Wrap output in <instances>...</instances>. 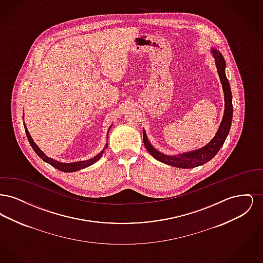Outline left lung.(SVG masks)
Masks as SVG:
<instances>
[{
    "mask_svg": "<svg viewBox=\"0 0 263 263\" xmlns=\"http://www.w3.org/2000/svg\"><path fill=\"white\" fill-rule=\"evenodd\" d=\"M212 53L215 58L217 71L223 87L224 98H225V110H224V115H223V119L220 127L216 135L206 146L202 147L198 150L191 151V152L175 155V156H166L163 153L156 150L151 145L145 130H143V141L146 149L156 160L162 163L173 165L175 167H179V168H192L209 162L216 156V154L219 152L221 147L223 146V144L225 143L226 138L229 134L231 124H232V119H233L232 91H231L230 83L226 77V62L223 55L221 54L220 51L214 48L212 49Z\"/></svg>",
    "mask_w": 263,
    "mask_h": 263,
    "instance_id": "1",
    "label": "left lung"
}]
</instances>
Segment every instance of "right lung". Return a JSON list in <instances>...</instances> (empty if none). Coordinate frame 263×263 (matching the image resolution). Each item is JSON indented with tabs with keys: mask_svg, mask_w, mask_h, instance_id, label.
Listing matches in <instances>:
<instances>
[{
	"mask_svg": "<svg viewBox=\"0 0 263 263\" xmlns=\"http://www.w3.org/2000/svg\"><path fill=\"white\" fill-rule=\"evenodd\" d=\"M24 126H25V134H26V137L28 139V142H29L30 146L32 147V149L37 154L38 157L41 158L44 162H46V163L51 164L53 167H55V168H57V170H59V171H61V172H64V173H73V172H77V171L83 170V168H85V167H88L90 164L96 163L97 161H99L100 158H101L102 153L107 148V144H108V143L106 142L104 149L101 151L100 154H98L96 157H93L92 159H89L88 161H81V162H76V163H61V162L55 161V160L51 159L49 157H47L42 151L40 150L39 147L35 144V142L33 141V139L30 136V134H29V132H28V130H27V128H26L25 123H24ZM110 128H111V126L109 127V129H108V131H107V139H108V132H109Z\"/></svg>",
	"mask_w": 263,
	"mask_h": 263,
	"instance_id": "1",
	"label": "right lung"
}]
</instances>
